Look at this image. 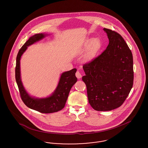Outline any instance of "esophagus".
<instances>
[{
	"label": "esophagus",
	"instance_id": "obj_1",
	"mask_svg": "<svg viewBox=\"0 0 148 148\" xmlns=\"http://www.w3.org/2000/svg\"><path fill=\"white\" fill-rule=\"evenodd\" d=\"M75 75H76V77H77V79H80L82 77V74H81V73L79 71H77V72H76V73H75Z\"/></svg>",
	"mask_w": 148,
	"mask_h": 148
}]
</instances>
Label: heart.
Instances as JSON below:
<instances>
[{"mask_svg":"<svg viewBox=\"0 0 148 148\" xmlns=\"http://www.w3.org/2000/svg\"><path fill=\"white\" fill-rule=\"evenodd\" d=\"M100 47L101 42L98 38L89 39L80 51L81 53H83L87 50L84 57L85 61L90 62L98 54Z\"/></svg>","mask_w":148,"mask_h":148,"instance_id":"b5f03b06","label":"heart"}]
</instances>
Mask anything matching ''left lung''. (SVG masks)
Here are the masks:
<instances>
[{
    "label": "left lung",
    "mask_w": 148,
    "mask_h": 148,
    "mask_svg": "<svg viewBox=\"0 0 148 148\" xmlns=\"http://www.w3.org/2000/svg\"><path fill=\"white\" fill-rule=\"evenodd\" d=\"M109 44L100 56L83 66L88 101L97 111H109L121 106L134 79L133 58L127 43L118 33L104 28Z\"/></svg>",
    "instance_id": "1"
}]
</instances>
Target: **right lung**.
I'll list each match as a JSON object with an SVG mask.
<instances>
[{
  "mask_svg": "<svg viewBox=\"0 0 148 148\" xmlns=\"http://www.w3.org/2000/svg\"><path fill=\"white\" fill-rule=\"evenodd\" d=\"M48 34H36L30 37L22 46L16 56L15 67V79L20 92L21 99L28 108L42 113L57 112L63 109L65 105L72 86L77 82L75 68L63 73L59 79L56 90L48 97L37 98L30 96L24 88L21 77L20 60L23 54L28 47L44 38Z\"/></svg>",
  "mask_w": 148,
  "mask_h": 148,
  "instance_id": "right-lung-1",
  "label": "right lung"
}]
</instances>
